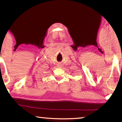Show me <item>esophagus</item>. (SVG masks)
I'll return each instance as SVG.
<instances>
[{
  "mask_svg": "<svg viewBox=\"0 0 122 122\" xmlns=\"http://www.w3.org/2000/svg\"><path fill=\"white\" fill-rule=\"evenodd\" d=\"M58 68H60V67H61V65H58Z\"/></svg>",
  "mask_w": 122,
  "mask_h": 122,
  "instance_id": "esophagus-1",
  "label": "esophagus"
}]
</instances>
